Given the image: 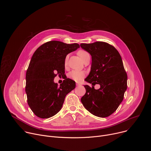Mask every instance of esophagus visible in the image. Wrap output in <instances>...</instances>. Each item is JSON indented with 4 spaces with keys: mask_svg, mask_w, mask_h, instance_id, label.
<instances>
[{
    "mask_svg": "<svg viewBox=\"0 0 151 151\" xmlns=\"http://www.w3.org/2000/svg\"><path fill=\"white\" fill-rule=\"evenodd\" d=\"M76 85L77 86V87H78V86H80V85H81V84H80L79 83H78V82H76Z\"/></svg>",
    "mask_w": 151,
    "mask_h": 151,
    "instance_id": "34e87169",
    "label": "esophagus"
}]
</instances>
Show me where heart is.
<instances>
[{"label": "heart", "instance_id": "b5f03b06", "mask_svg": "<svg viewBox=\"0 0 151 151\" xmlns=\"http://www.w3.org/2000/svg\"><path fill=\"white\" fill-rule=\"evenodd\" d=\"M78 55L81 57V58L82 60H83L84 58L87 56L90 55V54H89V53L88 52H87L86 51H84V50H79V51H78ZM67 63H68V57H66L65 60H64V64H65V66H66ZM68 76L72 80H73V81H75L76 82H80L85 77V73L83 71L72 70V71H71L69 73Z\"/></svg>", "mask_w": 151, "mask_h": 151}]
</instances>
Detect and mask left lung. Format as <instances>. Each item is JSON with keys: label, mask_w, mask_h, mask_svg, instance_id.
Instances as JSON below:
<instances>
[{"label": "left lung", "mask_w": 151, "mask_h": 151, "mask_svg": "<svg viewBox=\"0 0 151 151\" xmlns=\"http://www.w3.org/2000/svg\"><path fill=\"white\" fill-rule=\"evenodd\" d=\"M80 46L91 55V71L85 81L93 85H84L86 93L81 102L93 115L107 117L117 109L127 88V75L121 57L116 49L107 42L97 41ZM96 84L101 85L99 89H94Z\"/></svg>", "instance_id": "left-lung-1"}]
</instances>
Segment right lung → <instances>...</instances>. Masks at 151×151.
Here are the masks:
<instances>
[{"instance_id":"obj_1","label":"right lung","mask_w":151,"mask_h":151,"mask_svg":"<svg viewBox=\"0 0 151 151\" xmlns=\"http://www.w3.org/2000/svg\"><path fill=\"white\" fill-rule=\"evenodd\" d=\"M79 48L78 44H67L51 40L40 46L34 52L26 72V93L32 112L40 118H49L61 109L66 96L75 88V82L64 79L60 86L54 78L65 71L66 55Z\"/></svg>"}]
</instances>
